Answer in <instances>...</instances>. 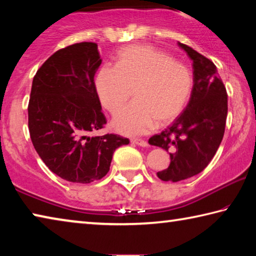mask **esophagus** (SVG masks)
<instances>
[{
    "label": "esophagus",
    "instance_id": "34e87169",
    "mask_svg": "<svg viewBox=\"0 0 256 256\" xmlns=\"http://www.w3.org/2000/svg\"><path fill=\"white\" fill-rule=\"evenodd\" d=\"M131 142H132V144H136V146H148V142L144 141V140H141V138H132Z\"/></svg>",
    "mask_w": 256,
    "mask_h": 256
}]
</instances>
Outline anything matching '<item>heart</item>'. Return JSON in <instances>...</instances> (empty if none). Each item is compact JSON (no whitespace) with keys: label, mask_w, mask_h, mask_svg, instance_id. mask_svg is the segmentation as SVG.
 <instances>
[{"label":"heart","mask_w":256,"mask_h":256,"mask_svg":"<svg viewBox=\"0 0 256 256\" xmlns=\"http://www.w3.org/2000/svg\"><path fill=\"white\" fill-rule=\"evenodd\" d=\"M192 73L184 64L150 46L133 45L120 52L118 63L104 66L96 78L102 105L115 114L132 96L131 105L112 120V128L125 136H141L172 122L192 92Z\"/></svg>","instance_id":"heart-1"}]
</instances>
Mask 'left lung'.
Returning a JSON list of instances; mask_svg holds the SVG:
<instances>
[{
	"instance_id": "8db88e82",
	"label": "left lung",
	"mask_w": 256,
	"mask_h": 256,
	"mask_svg": "<svg viewBox=\"0 0 256 256\" xmlns=\"http://www.w3.org/2000/svg\"><path fill=\"white\" fill-rule=\"evenodd\" d=\"M192 60L193 88L185 110L149 144L170 151V164L157 176L164 182H180L198 175L209 164L224 133L228 112L226 88L214 63L178 42Z\"/></svg>"
}]
</instances>
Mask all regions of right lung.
<instances>
[{
	"mask_svg": "<svg viewBox=\"0 0 256 256\" xmlns=\"http://www.w3.org/2000/svg\"><path fill=\"white\" fill-rule=\"evenodd\" d=\"M102 64L94 42L60 50L34 76L28 126L34 148L50 172L71 183L105 176L112 154L128 138L90 136L106 124L94 76Z\"/></svg>",
	"mask_w": 256,
	"mask_h": 256,
	"instance_id": "obj_1",
	"label": "right lung"
}]
</instances>
